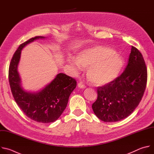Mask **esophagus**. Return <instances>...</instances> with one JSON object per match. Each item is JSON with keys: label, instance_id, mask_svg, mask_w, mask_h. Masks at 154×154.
Segmentation results:
<instances>
[{"label": "esophagus", "instance_id": "esophagus-1", "mask_svg": "<svg viewBox=\"0 0 154 154\" xmlns=\"http://www.w3.org/2000/svg\"><path fill=\"white\" fill-rule=\"evenodd\" d=\"M77 86L80 89H85L86 88V86L82 83V82H80L78 83L77 85Z\"/></svg>", "mask_w": 154, "mask_h": 154}]
</instances>
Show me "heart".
Listing matches in <instances>:
<instances>
[{
  "label": "heart",
  "instance_id": "heart-1",
  "mask_svg": "<svg viewBox=\"0 0 154 154\" xmlns=\"http://www.w3.org/2000/svg\"><path fill=\"white\" fill-rule=\"evenodd\" d=\"M71 70L79 73L87 68V78L93 85L102 86L116 80L124 66V59L114 50L104 46H97L78 53L76 60L67 59Z\"/></svg>",
  "mask_w": 154,
  "mask_h": 154
}]
</instances>
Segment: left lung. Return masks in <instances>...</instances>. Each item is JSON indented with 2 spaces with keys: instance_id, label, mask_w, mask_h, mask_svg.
I'll return each mask as SVG.
<instances>
[{
  "instance_id": "left-lung-1",
  "label": "left lung",
  "mask_w": 154,
  "mask_h": 154,
  "mask_svg": "<svg viewBox=\"0 0 154 154\" xmlns=\"http://www.w3.org/2000/svg\"><path fill=\"white\" fill-rule=\"evenodd\" d=\"M147 75L142 54L131 46L123 73L112 82L98 87L97 99L92 105L96 116L107 122L119 121L130 116L143 96Z\"/></svg>"
}]
</instances>
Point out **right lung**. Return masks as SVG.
Masks as SVG:
<instances>
[{
    "label": "right lung",
    "instance_id": "right-lung-1",
    "mask_svg": "<svg viewBox=\"0 0 154 154\" xmlns=\"http://www.w3.org/2000/svg\"><path fill=\"white\" fill-rule=\"evenodd\" d=\"M45 38V36H36L19 46L11 60L8 77L13 97L26 115L38 122L50 123L57 120L64 112L77 82L72 77L59 73L49 83L37 91L24 90L18 71L21 51L34 41Z\"/></svg>",
    "mask_w": 154,
    "mask_h": 154
}]
</instances>
